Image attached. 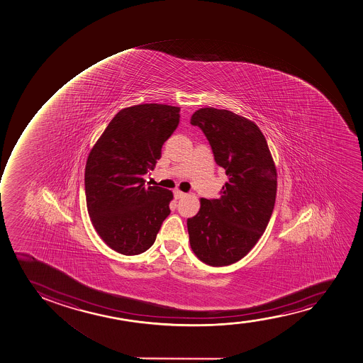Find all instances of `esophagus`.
Instances as JSON below:
<instances>
[{
	"label": "esophagus",
	"instance_id": "1",
	"mask_svg": "<svg viewBox=\"0 0 363 363\" xmlns=\"http://www.w3.org/2000/svg\"><path fill=\"white\" fill-rule=\"evenodd\" d=\"M174 196H175L176 199H181V198H184V196H187V194L184 193V191H179V189H175V191H174Z\"/></svg>",
	"mask_w": 363,
	"mask_h": 363
}]
</instances>
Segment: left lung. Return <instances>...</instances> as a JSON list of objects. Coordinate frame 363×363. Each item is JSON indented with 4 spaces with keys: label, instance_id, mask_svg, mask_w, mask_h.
<instances>
[{
    "label": "left lung",
    "instance_id": "obj_1",
    "mask_svg": "<svg viewBox=\"0 0 363 363\" xmlns=\"http://www.w3.org/2000/svg\"><path fill=\"white\" fill-rule=\"evenodd\" d=\"M191 124L203 130L217 165L228 181L218 199H200L188 218L193 252L212 267L229 265L251 251L264 233L277 198V169L259 128L228 110L212 107L193 113Z\"/></svg>",
    "mask_w": 363,
    "mask_h": 363
}]
</instances>
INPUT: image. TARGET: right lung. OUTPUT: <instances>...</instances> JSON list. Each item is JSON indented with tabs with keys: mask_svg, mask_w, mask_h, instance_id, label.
<instances>
[{
	"mask_svg": "<svg viewBox=\"0 0 363 363\" xmlns=\"http://www.w3.org/2000/svg\"><path fill=\"white\" fill-rule=\"evenodd\" d=\"M179 122V107L143 104L114 116L86 160V208L95 230L111 249L125 256L155 244L170 215L172 191L145 186L162 147Z\"/></svg>",
	"mask_w": 363,
	"mask_h": 363,
	"instance_id": "right-lung-1",
	"label": "right lung"
}]
</instances>
